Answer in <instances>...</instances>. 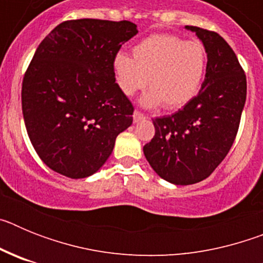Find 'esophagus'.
Returning a JSON list of instances; mask_svg holds the SVG:
<instances>
[{
	"label": "esophagus",
	"mask_w": 263,
	"mask_h": 263,
	"mask_svg": "<svg viewBox=\"0 0 263 263\" xmlns=\"http://www.w3.org/2000/svg\"><path fill=\"white\" fill-rule=\"evenodd\" d=\"M145 118H146V116L143 115V113H141V111H138V110H134V113H133L134 122H138V121L145 120Z\"/></svg>",
	"instance_id": "1"
}]
</instances>
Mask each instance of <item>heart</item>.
<instances>
[{"mask_svg":"<svg viewBox=\"0 0 263 263\" xmlns=\"http://www.w3.org/2000/svg\"><path fill=\"white\" fill-rule=\"evenodd\" d=\"M133 58L116 55V83L125 96H133L146 84V106L162 104L164 109L184 106L196 96L205 75L208 53L199 41H185L170 34H155L137 43ZM149 80L147 81V79Z\"/></svg>","mask_w":263,"mask_h":263,"instance_id":"obj_1","label":"heart"}]
</instances>
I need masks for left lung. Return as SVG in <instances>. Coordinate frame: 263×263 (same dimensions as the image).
Segmentation results:
<instances>
[{
    "label": "left lung",
    "instance_id": "1",
    "mask_svg": "<svg viewBox=\"0 0 263 263\" xmlns=\"http://www.w3.org/2000/svg\"><path fill=\"white\" fill-rule=\"evenodd\" d=\"M196 32L208 53L201 89L176 113L153 120L155 136L143 154L155 173L178 185L211 175L231 150L246 101V76L236 53L217 32Z\"/></svg>",
    "mask_w": 263,
    "mask_h": 263
}]
</instances>
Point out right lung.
I'll return each instance as SVG.
<instances>
[{"label": "right lung", "mask_w": 263, "mask_h": 263, "mask_svg": "<svg viewBox=\"0 0 263 263\" xmlns=\"http://www.w3.org/2000/svg\"><path fill=\"white\" fill-rule=\"evenodd\" d=\"M137 32L129 21L72 20L36 48L22 83L23 120L36 154L55 173L71 179L97 173L133 122L113 62Z\"/></svg>", "instance_id": "obj_1"}]
</instances>
